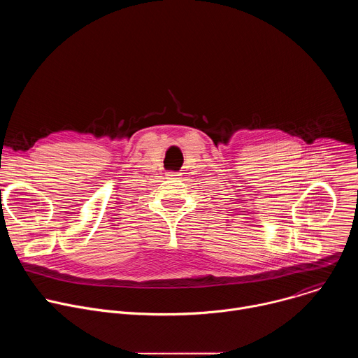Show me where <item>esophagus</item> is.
Returning <instances> with one entry per match:
<instances>
[{"mask_svg": "<svg viewBox=\"0 0 358 358\" xmlns=\"http://www.w3.org/2000/svg\"><path fill=\"white\" fill-rule=\"evenodd\" d=\"M166 176H167V178H178L181 174L180 173H167Z\"/></svg>", "mask_w": 358, "mask_h": 358, "instance_id": "esophagus-1", "label": "esophagus"}]
</instances>
